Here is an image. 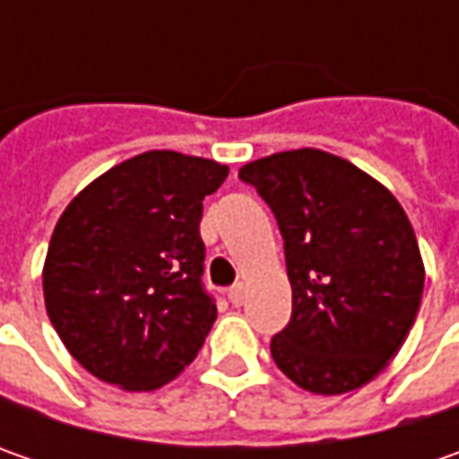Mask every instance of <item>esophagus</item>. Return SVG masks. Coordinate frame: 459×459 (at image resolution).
<instances>
[{"label": "esophagus", "instance_id": "obj_1", "mask_svg": "<svg viewBox=\"0 0 459 459\" xmlns=\"http://www.w3.org/2000/svg\"><path fill=\"white\" fill-rule=\"evenodd\" d=\"M227 299H230V301H232L235 307H239V304L245 301V286H242V283H235V286H232L230 291H227Z\"/></svg>", "mask_w": 459, "mask_h": 459}]
</instances>
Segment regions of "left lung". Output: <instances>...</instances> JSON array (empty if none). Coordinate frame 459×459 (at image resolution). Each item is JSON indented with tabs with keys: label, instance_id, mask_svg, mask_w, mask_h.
Returning <instances> with one entry per match:
<instances>
[{
	"label": "left lung",
	"instance_id": "obj_1",
	"mask_svg": "<svg viewBox=\"0 0 459 459\" xmlns=\"http://www.w3.org/2000/svg\"><path fill=\"white\" fill-rule=\"evenodd\" d=\"M239 178L275 214L291 281V322L275 365L304 391L337 396L378 376L406 342L424 291L411 221L373 176L301 148L253 160Z\"/></svg>",
	"mask_w": 459,
	"mask_h": 459
}]
</instances>
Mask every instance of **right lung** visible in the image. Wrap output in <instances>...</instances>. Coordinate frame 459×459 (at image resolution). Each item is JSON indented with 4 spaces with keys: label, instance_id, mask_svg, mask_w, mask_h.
Listing matches in <instances>:
<instances>
[{
    "label": "right lung",
    "instance_id": "1",
    "mask_svg": "<svg viewBox=\"0 0 459 459\" xmlns=\"http://www.w3.org/2000/svg\"><path fill=\"white\" fill-rule=\"evenodd\" d=\"M227 173L217 160L148 151L65 206L45 257V308L91 376L152 391L196 358L217 319L202 283V202Z\"/></svg>",
    "mask_w": 459,
    "mask_h": 459
}]
</instances>
